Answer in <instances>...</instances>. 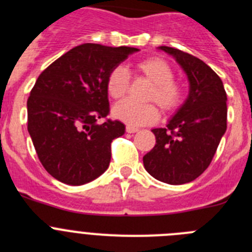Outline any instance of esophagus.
<instances>
[{
  "instance_id": "esophagus-1",
  "label": "esophagus",
  "mask_w": 252,
  "mask_h": 252,
  "mask_svg": "<svg viewBox=\"0 0 252 252\" xmlns=\"http://www.w3.org/2000/svg\"><path fill=\"white\" fill-rule=\"evenodd\" d=\"M126 131H127L128 133L137 132V131H139V127H135V126H130V125H127V126H126Z\"/></svg>"
}]
</instances>
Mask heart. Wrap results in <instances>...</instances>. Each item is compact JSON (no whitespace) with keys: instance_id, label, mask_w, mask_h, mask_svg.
<instances>
[{"instance_id":"heart-1","label":"heart","mask_w":252,"mask_h":252,"mask_svg":"<svg viewBox=\"0 0 252 252\" xmlns=\"http://www.w3.org/2000/svg\"><path fill=\"white\" fill-rule=\"evenodd\" d=\"M133 73L146 78L151 87L146 93V101L155 102L162 112L173 113L184 102V90L174 78V70L168 62L161 58L151 57L133 65ZM130 87V74L124 66H116L106 78V90L111 98H124ZM113 116L130 126L154 124L159 120V111L154 103L139 104L124 101L116 104Z\"/></svg>"}]
</instances>
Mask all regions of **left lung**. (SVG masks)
Masks as SVG:
<instances>
[{
	"instance_id": "1",
	"label": "left lung",
	"mask_w": 252,
	"mask_h": 252,
	"mask_svg": "<svg viewBox=\"0 0 252 252\" xmlns=\"http://www.w3.org/2000/svg\"><path fill=\"white\" fill-rule=\"evenodd\" d=\"M159 49L183 68L189 94L165 128L151 130L157 144L142 160L151 177L179 186L199 177L212 161L227 128V94L221 78L201 59L170 46Z\"/></svg>"
}]
</instances>
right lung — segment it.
I'll use <instances>...</instances> for the list:
<instances>
[{
    "instance_id": "obj_1",
    "label": "right lung",
    "mask_w": 252,
    "mask_h": 252,
    "mask_svg": "<svg viewBox=\"0 0 252 252\" xmlns=\"http://www.w3.org/2000/svg\"><path fill=\"white\" fill-rule=\"evenodd\" d=\"M136 48L82 44L58 58L37 78L28 99V130L37 158L51 177L82 186L103 174L111 142L125 125L110 113L106 78Z\"/></svg>"
}]
</instances>
